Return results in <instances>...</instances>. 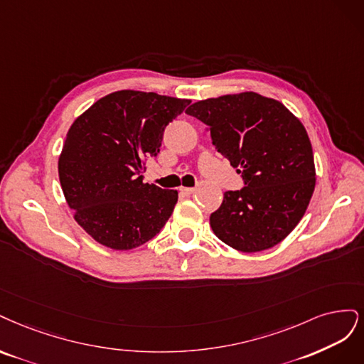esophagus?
Here are the masks:
<instances>
[{"label": "esophagus", "instance_id": "obj_1", "mask_svg": "<svg viewBox=\"0 0 364 364\" xmlns=\"http://www.w3.org/2000/svg\"><path fill=\"white\" fill-rule=\"evenodd\" d=\"M195 189H192V187H180V193L184 195V196H189L193 193Z\"/></svg>", "mask_w": 364, "mask_h": 364}]
</instances>
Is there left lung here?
Masks as SVG:
<instances>
[{
    "label": "left lung",
    "mask_w": 364,
    "mask_h": 364,
    "mask_svg": "<svg viewBox=\"0 0 364 364\" xmlns=\"http://www.w3.org/2000/svg\"><path fill=\"white\" fill-rule=\"evenodd\" d=\"M204 122L218 152L242 173L210 216L213 232L231 248L259 252L293 231L309 207L316 169L309 134L286 105L255 92L208 98L186 110Z\"/></svg>",
    "instance_id": "obj_1"
}]
</instances>
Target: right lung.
Instances as JSON below:
<instances>
[{"label": "right lung", "mask_w": 364, "mask_h": 364, "mask_svg": "<svg viewBox=\"0 0 364 364\" xmlns=\"http://www.w3.org/2000/svg\"><path fill=\"white\" fill-rule=\"evenodd\" d=\"M191 100L118 90L80 114L58 157V178L74 219L116 251L137 248L165 227L177 191L144 183L145 159L157 157L163 132Z\"/></svg>", "instance_id": "obj_1"}]
</instances>
